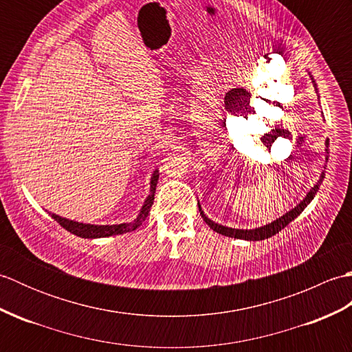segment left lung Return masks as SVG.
<instances>
[{"instance_id": "left-lung-1", "label": "left lung", "mask_w": 352, "mask_h": 352, "mask_svg": "<svg viewBox=\"0 0 352 352\" xmlns=\"http://www.w3.org/2000/svg\"><path fill=\"white\" fill-rule=\"evenodd\" d=\"M313 83H315V81H313ZM327 146H328V140H327ZM324 178H325V172H322V174H320L319 182L315 184V188H311V190L307 193V197H305L295 208H292L289 213L283 214L280 219H276V221H274L271 223H267V226L256 228V230H237V228H228V227L219 226V223H214L213 221H210V219L207 218V216L203 213V210H201L199 204H198V207H199L201 216H203V219L206 221L207 226L210 227L213 231H216V233H219L222 236L234 237V239H245V241H265V239L272 237L274 234L278 233V231H281L284 227L289 226L292 221H294L295 218H298V216H300V213L304 210V208L310 204V201L315 198L320 183L324 182Z\"/></svg>"}]
</instances>
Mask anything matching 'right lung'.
Instances as JSON below:
<instances>
[{"mask_svg": "<svg viewBox=\"0 0 352 352\" xmlns=\"http://www.w3.org/2000/svg\"><path fill=\"white\" fill-rule=\"evenodd\" d=\"M157 180H159V170H154V174L151 177V193H149L144 207L139 213L136 219L130 223H119V226H91V223H81L76 221H69L66 218H62V216H57L52 213L51 218L57 221L60 226L68 230L69 233L76 234L78 237H85V239H96V237H109V236H115V234H124V233H130V231L136 230L138 227L142 226V222L146 219V216L151 210V206L154 203V193H155V186Z\"/></svg>", "mask_w": 352, "mask_h": 352, "instance_id": "1", "label": "right lung"}]
</instances>
